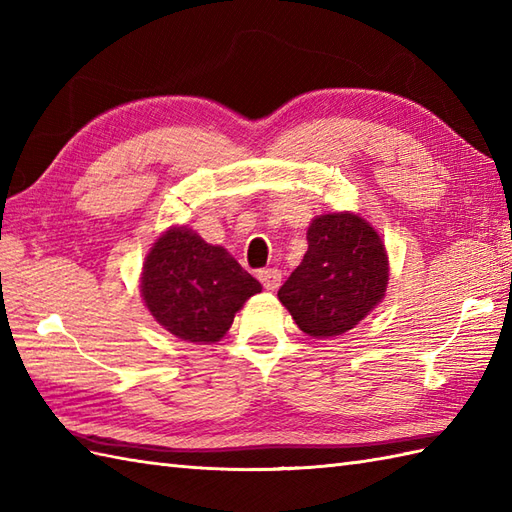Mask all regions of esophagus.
<instances>
[{
  "instance_id": "obj_1",
  "label": "esophagus",
  "mask_w": 512,
  "mask_h": 512,
  "mask_svg": "<svg viewBox=\"0 0 512 512\" xmlns=\"http://www.w3.org/2000/svg\"><path fill=\"white\" fill-rule=\"evenodd\" d=\"M257 277H259V281H262V286L266 290H277L279 284H281V270H277V268L259 270Z\"/></svg>"
}]
</instances>
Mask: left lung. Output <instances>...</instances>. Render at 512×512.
I'll use <instances>...</instances> for the list:
<instances>
[{"label":"left lung","instance_id":"obj_1","mask_svg":"<svg viewBox=\"0 0 512 512\" xmlns=\"http://www.w3.org/2000/svg\"><path fill=\"white\" fill-rule=\"evenodd\" d=\"M387 277L385 244L374 228L354 213H330L310 224L308 253L277 297L303 332L328 339L378 306Z\"/></svg>","mask_w":512,"mask_h":512}]
</instances>
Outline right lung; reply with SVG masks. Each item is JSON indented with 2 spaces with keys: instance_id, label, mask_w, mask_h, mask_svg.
<instances>
[{
  "instance_id": "add662e5",
  "label": "right lung",
  "mask_w": 512,
  "mask_h": 512,
  "mask_svg": "<svg viewBox=\"0 0 512 512\" xmlns=\"http://www.w3.org/2000/svg\"><path fill=\"white\" fill-rule=\"evenodd\" d=\"M259 290L262 284L222 246L206 244L189 228H171L158 239L140 286L151 317L191 343L220 341L235 312Z\"/></svg>"
}]
</instances>
